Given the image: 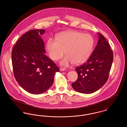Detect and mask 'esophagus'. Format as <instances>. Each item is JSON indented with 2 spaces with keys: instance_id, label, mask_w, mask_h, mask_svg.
Instances as JSON below:
<instances>
[{
  "instance_id": "34e87169",
  "label": "esophagus",
  "mask_w": 127,
  "mask_h": 127,
  "mask_svg": "<svg viewBox=\"0 0 127 127\" xmlns=\"http://www.w3.org/2000/svg\"><path fill=\"white\" fill-rule=\"evenodd\" d=\"M65 70H66L65 68H62V67H61L60 68V70H61V71H64Z\"/></svg>"
}]
</instances>
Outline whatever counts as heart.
<instances>
[{
  "instance_id": "obj_1",
  "label": "heart",
  "mask_w": 127,
  "mask_h": 127,
  "mask_svg": "<svg viewBox=\"0 0 127 127\" xmlns=\"http://www.w3.org/2000/svg\"><path fill=\"white\" fill-rule=\"evenodd\" d=\"M94 45L92 36L77 31H68L59 34L56 39L49 38L46 49L48 55L53 61L60 60L67 54L61 62V65L67 66L74 63H84L91 56Z\"/></svg>"
}]
</instances>
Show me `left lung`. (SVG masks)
Here are the masks:
<instances>
[{
	"mask_svg": "<svg viewBox=\"0 0 127 127\" xmlns=\"http://www.w3.org/2000/svg\"><path fill=\"white\" fill-rule=\"evenodd\" d=\"M97 46L87 61L75 69L78 79L72 84L75 91L90 94L98 90L106 83L113 60V54L109 43L98 33Z\"/></svg>",
	"mask_w": 127,
	"mask_h": 127,
	"instance_id": "obj_1",
	"label": "left lung"
}]
</instances>
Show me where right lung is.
I'll return each instance as SVG.
<instances>
[{"instance_id": "obj_1", "label": "right lung", "mask_w": 127, "mask_h": 127, "mask_svg": "<svg viewBox=\"0 0 127 127\" xmlns=\"http://www.w3.org/2000/svg\"><path fill=\"white\" fill-rule=\"evenodd\" d=\"M44 30H30L21 36L12 49V66L17 81L31 94L45 92L52 86L56 72L54 62L45 55L44 43L40 36Z\"/></svg>"}]
</instances>
